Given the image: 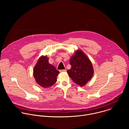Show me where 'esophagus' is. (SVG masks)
Wrapping results in <instances>:
<instances>
[{"mask_svg": "<svg viewBox=\"0 0 129 129\" xmlns=\"http://www.w3.org/2000/svg\"><path fill=\"white\" fill-rule=\"evenodd\" d=\"M59 71H60V72H66V69H62V70H60Z\"/></svg>", "mask_w": 129, "mask_h": 129, "instance_id": "esophagus-1", "label": "esophagus"}]
</instances>
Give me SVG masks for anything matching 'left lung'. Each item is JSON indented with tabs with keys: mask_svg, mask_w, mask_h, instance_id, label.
Here are the masks:
<instances>
[{
	"mask_svg": "<svg viewBox=\"0 0 129 129\" xmlns=\"http://www.w3.org/2000/svg\"><path fill=\"white\" fill-rule=\"evenodd\" d=\"M71 68L67 72L73 81L83 87L91 79L93 68L91 61L81 50H77L70 58Z\"/></svg>",
	"mask_w": 129,
	"mask_h": 129,
	"instance_id": "1",
	"label": "left lung"
}]
</instances>
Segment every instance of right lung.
<instances>
[{
    "instance_id": "obj_1",
    "label": "right lung",
    "mask_w": 129,
    "mask_h": 129,
    "mask_svg": "<svg viewBox=\"0 0 129 129\" xmlns=\"http://www.w3.org/2000/svg\"><path fill=\"white\" fill-rule=\"evenodd\" d=\"M59 73L56 68L49 63L46 56H41L34 67L33 74L37 84L47 88L56 83Z\"/></svg>"
}]
</instances>
